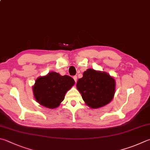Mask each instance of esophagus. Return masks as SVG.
Wrapping results in <instances>:
<instances>
[{"label":"esophagus","mask_w":150,"mask_h":150,"mask_svg":"<svg viewBox=\"0 0 150 150\" xmlns=\"http://www.w3.org/2000/svg\"><path fill=\"white\" fill-rule=\"evenodd\" d=\"M73 78H74L75 82H76V81H77V79H78V78H77V76H74V77H73Z\"/></svg>","instance_id":"obj_1"}]
</instances>
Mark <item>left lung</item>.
<instances>
[{
    "instance_id": "left-lung-1",
    "label": "left lung",
    "mask_w": 150,
    "mask_h": 150,
    "mask_svg": "<svg viewBox=\"0 0 150 150\" xmlns=\"http://www.w3.org/2000/svg\"><path fill=\"white\" fill-rule=\"evenodd\" d=\"M76 87L86 105L97 109L107 105L113 99L115 81L108 73L89 69L78 80Z\"/></svg>"
}]
</instances>
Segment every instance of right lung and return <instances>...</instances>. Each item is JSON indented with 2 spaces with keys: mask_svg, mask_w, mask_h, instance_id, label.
Instances as JSON below:
<instances>
[{
  "mask_svg": "<svg viewBox=\"0 0 150 150\" xmlns=\"http://www.w3.org/2000/svg\"><path fill=\"white\" fill-rule=\"evenodd\" d=\"M74 83V79L69 76L50 72L46 76L36 78L33 86L34 97L40 105L50 109L56 108Z\"/></svg>",
  "mask_w": 150,
  "mask_h": 150,
  "instance_id": "1",
  "label": "right lung"
}]
</instances>
